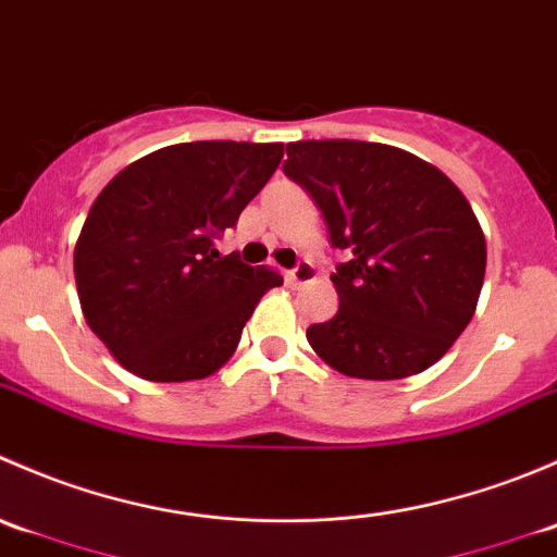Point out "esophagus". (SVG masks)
Returning <instances> with one entry per match:
<instances>
[{
	"instance_id": "obj_1",
	"label": "esophagus",
	"mask_w": 557,
	"mask_h": 557,
	"mask_svg": "<svg viewBox=\"0 0 557 557\" xmlns=\"http://www.w3.org/2000/svg\"><path fill=\"white\" fill-rule=\"evenodd\" d=\"M285 280H288V285H294V288H301V285L312 283L314 280V267L310 261H299L288 274H285Z\"/></svg>"
}]
</instances>
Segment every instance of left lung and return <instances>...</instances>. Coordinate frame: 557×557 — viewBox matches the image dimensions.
Instances as JSON below:
<instances>
[{
	"instance_id": "obj_1",
	"label": "left lung",
	"mask_w": 557,
	"mask_h": 557,
	"mask_svg": "<svg viewBox=\"0 0 557 557\" xmlns=\"http://www.w3.org/2000/svg\"><path fill=\"white\" fill-rule=\"evenodd\" d=\"M285 174L320 207L339 310L307 329L312 350L358 380L434 367L463 334L485 280V234L458 185L401 148L358 139L290 143Z\"/></svg>"
}]
</instances>
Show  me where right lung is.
I'll return each mask as SVG.
<instances>
[{
  "label": "right lung",
  "mask_w": 557,
  "mask_h": 557,
  "mask_svg": "<svg viewBox=\"0 0 557 557\" xmlns=\"http://www.w3.org/2000/svg\"><path fill=\"white\" fill-rule=\"evenodd\" d=\"M283 159V143H180L104 185L75 245L83 314L123 369L150 383L210 377L234 356L272 269L215 237Z\"/></svg>",
  "instance_id": "add662e5"
}]
</instances>
